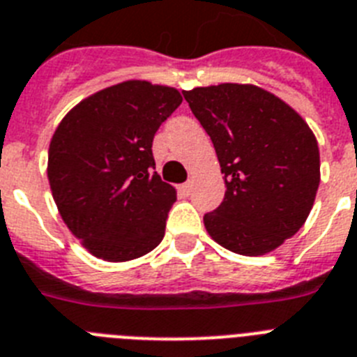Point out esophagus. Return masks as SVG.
Here are the masks:
<instances>
[{
  "label": "esophagus",
  "instance_id": "obj_1",
  "mask_svg": "<svg viewBox=\"0 0 357 357\" xmlns=\"http://www.w3.org/2000/svg\"><path fill=\"white\" fill-rule=\"evenodd\" d=\"M178 192L181 194V196H190V192H192V183H190V181H187V183L179 185Z\"/></svg>",
  "mask_w": 357,
  "mask_h": 357
}]
</instances>
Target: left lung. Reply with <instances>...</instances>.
Listing matches in <instances>:
<instances>
[{
    "mask_svg": "<svg viewBox=\"0 0 357 357\" xmlns=\"http://www.w3.org/2000/svg\"><path fill=\"white\" fill-rule=\"evenodd\" d=\"M214 143L223 203L203 223L215 243L241 256H263L292 238L312 211L319 149L290 105L250 83L183 91Z\"/></svg>",
    "mask_w": 357,
    "mask_h": 357,
    "instance_id": "left-lung-1",
    "label": "left lung"
}]
</instances>
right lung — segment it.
Masks as SVG:
<instances>
[{"mask_svg":"<svg viewBox=\"0 0 357 357\" xmlns=\"http://www.w3.org/2000/svg\"><path fill=\"white\" fill-rule=\"evenodd\" d=\"M181 101L174 86L128 79L79 101L54 130L52 197L92 256L130 261L161 243L176 188L154 172L152 139Z\"/></svg>","mask_w":357,"mask_h":357,"instance_id":"1","label":"right lung"}]
</instances>
